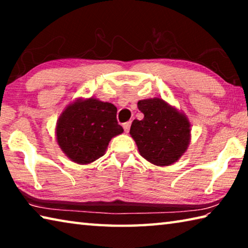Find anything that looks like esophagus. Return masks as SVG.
<instances>
[{
	"label": "esophagus",
	"instance_id": "obj_1",
	"mask_svg": "<svg viewBox=\"0 0 248 248\" xmlns=\"http://www.w3.org/2000/svg\"><path fill=\"white\" fill-rule=\"evenodd\" d=\"M130 125H131V121H128V123H124V129L125 132H129Z\"/></svg>",
	"mask_w": 248,
	"mask_h": 248
}]
</instances>
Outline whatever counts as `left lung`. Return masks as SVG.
<instances>
[{
    "label": "left lung",
    "instance_id": "1",
    "mask_svg": "<svg viewBox=\"0 0 248 248\" xmlns=\"http://www.w3.org/2000/svg\"><path fill=\"white\" fill-rule=\"evenodd\" d=\"M142 120H133L130 134L142 157L157 166H169L186 152L190 142V123L183 112L162 98L138 102Z\"/></svg>",
    "mask_w": 248,
    "mask_h": 248
}]
</instances>
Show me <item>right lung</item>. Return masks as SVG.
Listing matches in <instances>:
<instances>
[{
  "instance_id": "right-lung-1",
  "label": "right lung",
  "mask_w": 248,
  "mask_h": 248,
  "mask_svg": "<svg viewBox=\"0 0 248 248\" xmlns=\"http://www.w3.org/2000/svg\"><path fill=\"white\" fill-rule=\"evenodd\" d=\"M117 108L94 97L77 99L65 107L57 121V141L63 153L78 164H90L103 156L109 141L124 129L116 118Z\"/></svg>"
}]
</instances>
